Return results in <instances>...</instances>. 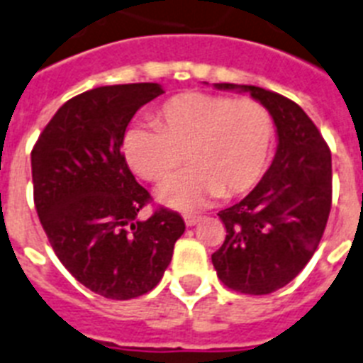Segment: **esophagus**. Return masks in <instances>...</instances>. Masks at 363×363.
Returning <instances> with one entry per match:
<instances>
[{
  "label": "esophagus",
  "mask_w": 363,
  "mask_h": 363,
  "mask_svg": "<svg viewBox=\"0 0 363 363\" xmlns=\"http://www.w3.org/2000/svg\"><path fill=\"white\" fill-rule=\"evenodd\" d=\"M199 220H201V218L194 216V214H186V216H184V222H186L188 228H191V225H196V223L199 222Z\"/></svg>",
  "instance_id": "34e87169"
}]
</instances>
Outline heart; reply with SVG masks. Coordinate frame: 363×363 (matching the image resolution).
<instances>
[{"instance_id":"1","label":"heart","mask_w":363,"mask_h":363,"mask_svg":"<svg viewBox=\"0 0 363 363\" xmlns=\"http://www.w3.org/2000/svg\"><path fill=\"white\" fill-rule=\"evenodd\" d=\"M155 125L132 126L123 135V156L134 173L162 182L158 199L191 211L216 196L246 194L259 182L274 143V121L261 102L188 91L156 110Z\"/></svg>"}]
</instances>
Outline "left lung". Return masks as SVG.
<instances>
[{"label":"left lung","mask_w":363,"mask_h":363,"mask_svg":"<svg viewBox=\"0 0 363 363\" xmlns=\"http://www.w3.org/2000/svg\"><path fill=\"white\" fill-rule=\"evenodd\" d=\"M214 87L244 91L261 102L272 115L278 149L257 186L218 214L228 233L212 264L233 291L274 293L302 272L323 238L332 207V155L293 100L255 85Z\"/></svg>","instance_id":"8db88e82"}]
</instances>
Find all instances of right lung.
Listing matches in <instances>:
<instances>
[{"label":"right lung","instance_id":"1","mask_svg":"<svg viewBox=\"0 0 363 363\" xmlns=\"http://www.w3.org/2000/svg\"><path fill=\"white\" fill-rule=\"evenodd\" d=\"M164 93L158 84L104 85L67 100L31 151L38 220L63 267L111 300H130L158 285L184 233L181 214L160 207L138 214L151 194L121 152L141 106Z\"/></svg>","mask_w":363,"mask_h":363}]
</instances>
